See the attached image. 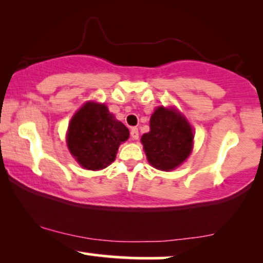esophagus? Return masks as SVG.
<instances>
[{
  "mask_svg": "<svg viewBox=\"0 0 263 263\" xmlns=\"http://www.w3.org/2000/svg\"><path fill=\"white\" fill-rule=\"evenodd\" d=\"M129 134H131L132 139H138L139 134H138V128L137 127H132L131 131H129Z\"/></svg>",
  "mask_w": 263,
  "mask_h": 263,
  "instance_id": "1",
  "label": "esophagus"
}]
</instances>
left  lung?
<instances>
[{
	"label": "left lung",
	"instance_id": "1",
	"mask_svg": "<svg viewBox=\"0 0 263 263\" xmlns=\"http://www.w3.org/2000/svg\"><path fill=\"white\" fill-rule=\"evenodd\" d=\"M194 134L189 122L174 109L159 107L150 119V132L142 136L148 161L161 171H171L190 155Z\"/></svg>",
	"mask_w": 263,
	"mask_h": 263
}]
</instances>
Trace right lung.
Returning <instances> with one entry per match:
<instances>
[{
  "label": "right lung",
  "instance_id": "right-lung-1",
  "mask_svg": "<svg viewBox=\"0 0 263 263\" xmlns=\"http://www.w3.org/2000/svg\"><path fill=\"white\" fill-rule=\"evenodd\" d=\"M128 136V128L104 104L89 102L72 118L67 145L80 166L97 171L113 162L119 145Z\"/></svg>",
  "mask_w": 263,
  "mask_h": 263
}]
</instances>
